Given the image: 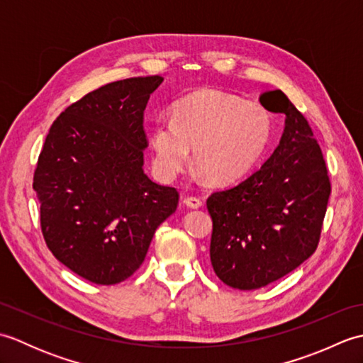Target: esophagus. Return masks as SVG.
<instances>
[{
  "label": "esophagus",
  "instance_id": "obj_1",
  "mask_svg": "<svg viewBox=\"0 0 363 363\" xmlns=\"http://www.w3.org/2000/svg\"><path fill=\"white\" fill-rule=\"evenodd\" d=\"M184 204H186L187 207H191V209H198V207L203 206V201H201V198H198V196H187V198H184Z\"/></svg>",
  "mask_w": 363,
  "mask_h": 363
}]
</instances>
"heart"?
<instances>
[{"instance_id": "b5f03b06", "label": "heart", "mask_w": 363, "mask_h": 363, "mask_svg": "<svg viewBox=\"0 0 363 363\" xmlns=\"http://www.w3.org/2000/svg\"><path fill=\"white\" fill-rule=\"evenodd\" d=\"M273 135L267 107L218 90H199L177 101L173 117L154 121L150 142L157 173L172 179L194 159L217 184L248 174Z\"/></svg>"}]
</instances>
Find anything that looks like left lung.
Here are the masks:
<instances>
[{"mask_svg":"<svg viewBox=\"0 0 363 363\" xmlns=\"http://www.w3.org/2000/svg\"><path fill=\"white\" fill-rule=\"evenodd\" d=\"M260 104L285 113L279 145L257 172L207 198L213 272L238 290L265 287L312 256L330 195L309 121L281 90L267 91Z\"/></svg>","mask_w":363,"mask_h":363,"instance_id":"left-lung-1","label":"left lung"}]
</instances>
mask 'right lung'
Masks as SVG:
<instances>
[{
  "label": "right lung",
  "mask_w": 363,
  "mask_h": 363,
  "mask_svg": "<svg viewBox=\"0 0 363 363\" xmlns=\"http://www.w3.org/2000/svg\"><path fill=\"white\" fill-rule=\"evenodd\" d=\"M162 81L129 78L90 91L52 123L38 156L33 187L46 246L94 284L133 276L179 201L174 187L143 172V112Z\"/></svg>",
  "instance_id": "right-lung-1"
}]
</instances>
